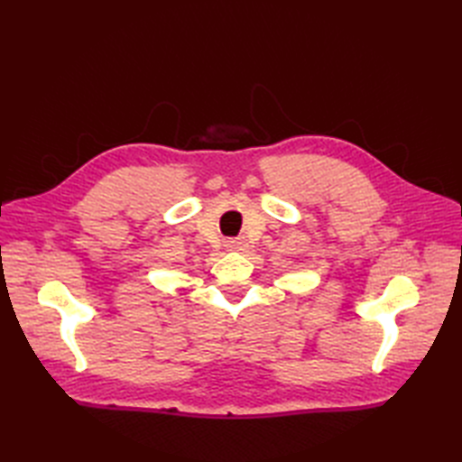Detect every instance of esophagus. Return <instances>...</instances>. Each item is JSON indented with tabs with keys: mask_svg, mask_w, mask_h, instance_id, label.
<instances>
[{
	"mask_svg": "<svg viewBox=\"0 0 462 462\" xmlns=\"http://www.w3.org/2000/svg\"><path fill=\"white\" fill-rule=\"evenodd\" d=\"M245 246H246V243H245L243 236H236V239H227L226 241V248H229V250H243Z\"/></svg>",
	"mask_w": 462,
	"mask_h": 462,
	"instance_id": "obj_1",
	"label": "esophagus"
}]
</instances>
